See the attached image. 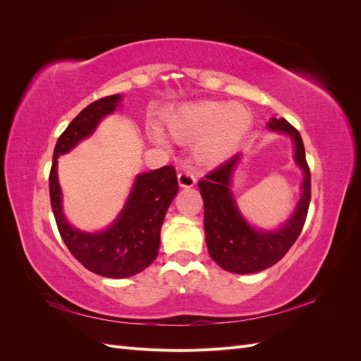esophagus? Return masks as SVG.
<instances>
[{
  "label": "esophagus",
  "mask_w": 361,
  "mask_h": 361,
  "mask_svg": "<svg viewBox=\"0 0 361 361\" xmlns=\"http://www.w3.org/2000/svg\"><path fill=\"white\" fill-rule=\"evenodd\" d=\"M178 180H179L180 187H183V188H190L195 185V176L191 171H180L178 174Z\"/></svg>",
  "instance_id": "34e87169"
}]
</instances>
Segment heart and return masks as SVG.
<instances>
[{"mask_svg": "<svg viewBox=\"0 0 361 361\" xmlns=\"http://www.w3.org/2000/svg\"><path fill=\"white\" fill-rule=\"evenodd\" d=\"M251 125V114L239 104L203 101L180 108L167 120L170 135L182 143L195 141L194 155L206 164L221 162L239 145ZM157 140L162 143L161 135Z\"/></svg>", "mask_w": 361, "mask_h": 361, "instance_id": "b5f03b06", "label": "heart"}]
</instances>
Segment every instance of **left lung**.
I'll return each mask as SVG.
<instances>
[{
  "label": "left lung",
  "mask_w": 361,
  "mask_h": 361,
  "mask_svg": "<svg viewBox=\"0 0 361 361\" xmlns=\"http://www.w3.org/2000/svg\"><path fill=\"white\" fill-rule=\"evenodd\" d=\"M268 128L286 133L295 143V161L304 170L302 197L290 220L276 232H259L250 227L231 192V178L239 155L207 173L199 182L204 204V233L207 251L223 269L235 274L264 271L285 256L297 241L310 204V169L305 161L302 138L286 118H271Z\"/></svg>",
  "instance_id": "1"
}]
</instances>
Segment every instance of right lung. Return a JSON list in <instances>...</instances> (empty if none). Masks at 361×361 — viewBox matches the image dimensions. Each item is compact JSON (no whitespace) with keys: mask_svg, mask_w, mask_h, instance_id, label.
<instances>
[{"mask_svg":"<svg viewBox=\"0 0 361 361\" xmlns=\"http://www.w3.org/2000/svg\"><path fill=\"white\" fill-rule=\"evenodd\" d=\"M120 96H105L87 105L76 116L54 147L49 171V197L60 236L72 256L97 276L125 279L146 269L158 256L164 216L179 191L173 166L143 173L116 223L101 233H85L71 227L61 211V190L57 179V158L89 137L99 120L116 110Z\"/></svg>","mask_w":361,"mask_h":361,"instance_id":"add662e5","label":"right lung"}]
</instances>
